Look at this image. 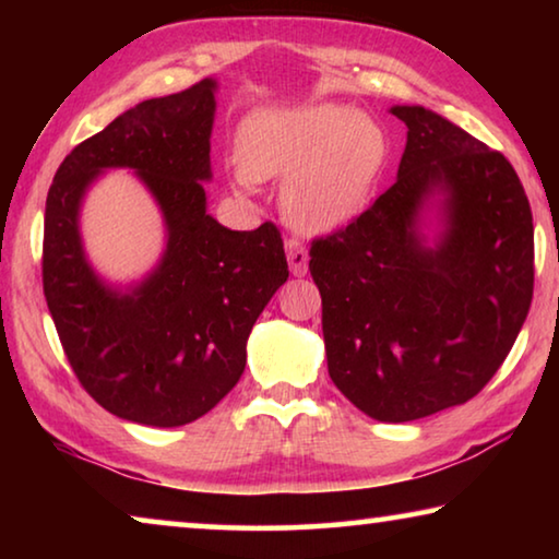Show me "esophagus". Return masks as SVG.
I'll return each mask as SVG.
<instances>
[{"mask_svg": "<svg viewBox=\"0 0 559 559\" xmlns=\"http://www.w3.org/2000/svg\"><path fill=\"white\" fill-rule=\"evenodd\" d=\"M286 257H288V266L293 276H306L308 273V251L306 246L296 239L286 241Z\"/></svg>", "mask_w": 559, "mask_h": 559, "instance_id": "34e87169", "label": "esophagus"}]
</instances>
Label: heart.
Listing matches in <instances>:
<instances>
[{
	"instance_id": "1",
	"label": "heart",
	"mask_w": 559,
	"mask_h": 559,
	"mask_svg": "<svg viewBox=\"0 0 559 559\" xmlns=\"http://www.w3.org/2000/svg\"><path fill=\"white\" fill-rule=\"evenodd\" d=\"M377 122L335 103L259 110L236 135V187L286 179L283 210L302 231H333L365 210L384 163Z\"/></svg>"
}]
</instances>
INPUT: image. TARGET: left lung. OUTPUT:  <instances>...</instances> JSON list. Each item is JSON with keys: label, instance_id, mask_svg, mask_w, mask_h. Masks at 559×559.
<instances>
[{"label": "left lung", "instance_id": "obj_1", "mask_svg": "<svg viewBox=\"0 0 559 559\" xmlns=\"http://www.w3.org/2000/svg\"><path fill=\"white\" fill-rule=\"evenodd\" d=\"M396 182L310 246L323 298L330 380L377 421H414L468 402L503 365L535 281L533 212L513 165L421 106ZM442 194L429 247L420 212Z\"/></svg>", "mask_w": 559, "mask_h": 559}]
</instances>
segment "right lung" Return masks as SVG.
<instances>
[{"mask_svg": "<svg viewBox=\"0 0 559 559\" xmlns=\"http://www.w3.org/2000/svg\"><path fill=\"white\" fill-rule=\"evenodd\" d=\"M216 81L138 103L75 145L46 197L44 296L75 377L103 409L145 427H182L214 409L246 367V340L288 278L276 224L231 231L206 214ZM128 166L156 197L164 259L128 292L103 284L78 212L103 168Z\"/></svg>", "mask_w": 559, "mask_h": 559, "instance_id": "1", "label": "right lung"}]
</instances>
